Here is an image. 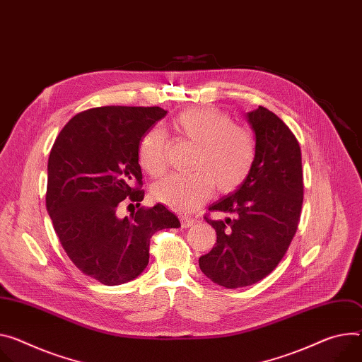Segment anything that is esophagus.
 <instances>
[{
  "mask_svg": "<svg viewBox=\"0 0 362 362\" xmlns=\"http://www.w3.org/2000/svg\"><path fill=\"white\" fill-rule=\"evenodd\" d=\"M180 223H182L183 228H189V226H192L194 223V219L189 218V216H182L180 218Z\"/></svg>",
  "mask_w": 362,
  "mask_h": 362,
  "instance_id": "1",
  "label": "esophagus"
}]
</instances>
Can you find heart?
I'll use <instances>...</instances> for the list:
<instances>
[{
  "label": "heart",
  "instance_id": "b5f03b06",
  "mask_svg": "<svg viewBox=\"0 0 362 362\" xmlns=\"http://www.w3.org/2000/svg\"><path fill=\"white\" fill-rule=\"evenodd\" d=\"M173 128L186 141L196 144L192 173L172 175L153 187L154 199L176 212H190L202 205L214 189L226 194L240 189L250 177L257 143L252 131L235 124L233 117L216 107L183 110ZM169 141L163 131L153 128L141 139L139 160L153 177L168 169Z\"/></svg>",
  "mask_w": 362,
  "mask_h": 362
}]
</instances>
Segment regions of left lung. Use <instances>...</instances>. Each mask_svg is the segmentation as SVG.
I'll return each mask as SVG.
<instances>
[{
    "label": "left lung",
    "mask_w": 362,
    "mask_h": 362,
    "mask_svg": "<svg viewBox=\"0 0 362 362\" xmlns=\"http://www.w3.org/2000/svg\"><path fill=\"white\" fill-rule=\"evenodd\" d=\"M255 131L257 158L245 183L209 206L235 218L205 221L215 228V247L199 267L226 288L255 284L269 276L298 231L303 205L302 151L290 128L272 111L248 112Z\"/></svg>",
    "instance_id": "left-lung-1"
}]
</instances>
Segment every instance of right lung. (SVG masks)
I'll return each mask as SVG.
<instances>
[{
	"label": "right lung",
	"mask_w": 362,
	"mask_h": 362,
	"mask_svg": "<svg viewBox=\"0 0 362 362\" xmlns=\"http://www.w3.org/2000/svg\"><path fill=\"white\" fill-rule=\"evenodd\" d=\"M168 112L158 107H98L76 114L59 133L47 164L46 208L74 264L105 286L134 280L150 258V238L179 228L157 204L118 218L144 198L139 147Z\"/></svg>",
	"instance_id": "obj_1"
}]
</instances>
